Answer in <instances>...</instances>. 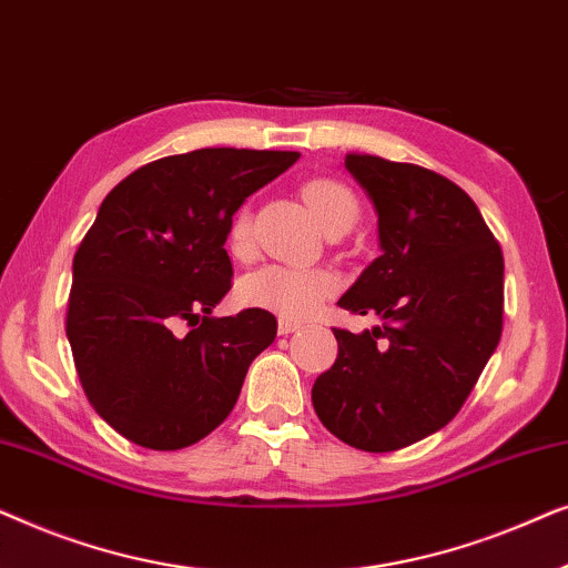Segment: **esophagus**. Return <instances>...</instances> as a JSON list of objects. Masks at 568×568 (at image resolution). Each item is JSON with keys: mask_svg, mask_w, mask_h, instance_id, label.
I'll use <instances>...</instances> for the list:
<instances>
[{"mask_svg": "<svg viewBox=\"0 0 568 568\" xmlns=\"http://www.w3.org/2000/svg\"><path fill=\"white\" fill-rule=\"evenodd\" d=\"M302 328V323L290 321V317H282L278 321V336H290V333H297Z\"/></svg>", "mask_w": 568, "mask_h": 568, "instance_id": "obj_1", "label": "esophagus"}]
</instances>
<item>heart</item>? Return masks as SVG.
<instances>
[{"mask_svg": "<svg viewBox=\"0 0 568 568\" xmlns=\"http://www.w3.org/2000/svg\"><path fill=\"white\" fill-rule=\"evenodd\" d=\"M302 199L328 230L338 220L356 214L354 193L331 178H315L302 185ZM230 251L240 255L251 253V214L247 209H237L227 230ZM338 290V278L325 268H290V266H263L247 274L240 284V300L251 307L271 310V313L294 317H310L333 292Z\"/></svg>", "mask_w": 568, "mask_h": 568, "instance_id": "heart-1", "label": "heart"}]
</instances>
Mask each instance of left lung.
<instances>
[{
    "instance_id": "1",
    "label": "left lung",
    "mask_w": 568,
    "mask_h": 568,
    "mask_svg": "<svg viewBox=\"0 0 568 568\" xmlns=\"http://www.w3.org/2000/svg\"><path fill=\"white\" fill-rule=\"evenodd\" d=\"M344 165L375 206L379 255L338 305L383 323L333 328L338 356L313 406L346 445L393 453L453 422L499 346L504 258L460 185L372 154Z\"/></svg>"
}]
</instances>
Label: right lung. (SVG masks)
<instances>
[{
	"mask_svg": "<svg viewBox=\"0 0 568 568\" xmlns=\"http://www.w3.org/2000/svg\"><path fill=\"white\" fill-rule=\"evenodd\" d=\"M297 160L232 146L173 154L100 204L74 253L67 338L92 408L134 445L181 449L212 434L274 344L268 310H212L230 292L232 216Z\"/></svg>",
	"mask_w": 568,
	"mask_h": 568,
	"instance_id": "add662e5",
	"label": "right lung"
}]
</instances>
